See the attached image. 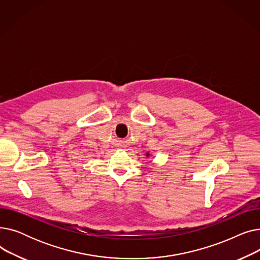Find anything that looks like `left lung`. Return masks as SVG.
Returning a JSON list of instances; mask_svg holds the SVG:
<instances>
[{"label":"left lung","mask_w":260,"mask_h":260,"mask_svg":"<svg viewBox=\"0 0 260 260\" xmlns=\"http://www.w3.org/2000/svg\"><path fill=\"white\" fill-rule=\"evenodd\" d=\"M145 156H146V157H149V153H146V154H145Z\"/></svg>","instance_id":"8db88e82"}]
</instances>
